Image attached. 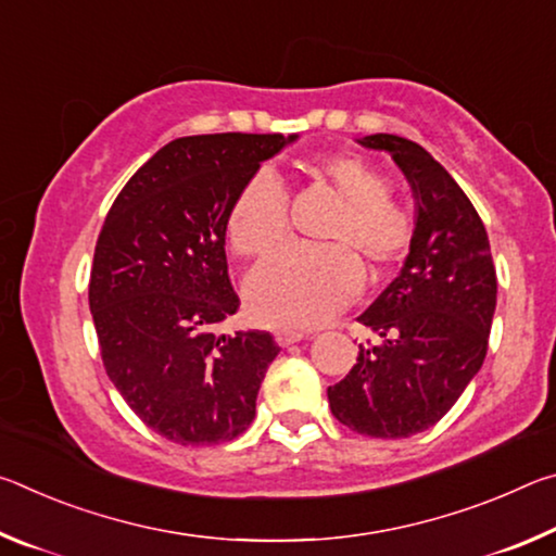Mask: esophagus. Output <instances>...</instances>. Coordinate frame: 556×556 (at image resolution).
<instances>
[{
    "label": "esophagus",
    "instance_id": "obj_1",
    "mask_svg": "<svg viewBox=\"0 0 556 556\" xmlns=\"http://www.w3.org/2000/svg\"><path fill=\"white\" fill-rule=\"evenodd\" d=\"M301 338H306V333L304 331H291V328H281V331L275 333V341H277L279 348L294 345V343L301 341Z\"/></svg>",
    "mask_w": 556,
    "mask_h": 556
}]
</instances>
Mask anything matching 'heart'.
<instances>
[{
	"label": "heart",
	"mask_w": 556,
	"mask_h": 556,
	"mask_svg": "<svg viewBox=\"0 0 556 556\" xmlns=\"http://www.w3.org/2000/svg\"><path fill=\"white\" fill-rule=\"evenodd\" d=\"M308 172L328 188L341 211L324 232L328 248H291L252 271L244 287L248 312L260 324L314 328L341 314L363 289V267L378 279L402 262L414 220L392 199L382 168L357 154H331ZM230 250L242 260L275 252L289 235V195L269 172L252 174L225 218Z\"/></svg>",
	"instance_id": "heart-1"
}]
</instances>
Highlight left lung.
<instances>
[{
	"mask_svg": "<svg viewBox=\"0 0 556 556\" xmlns=\"http://www.w3.org/2000/svg\"><path fill=\"white\" fill-rule=\"evenodd\" d=\"M412 184L417 225L400 277L357 321L378 336L328 388L333 417L375 439L434 427L481 370L495 314L497 279L485 225L451 174L425 147L370 135Z\"/></svg>",
	"mask_w": 556,
	"mask_h": 556,
	"instance_id": "1",
	"label": "left lung"
}]
</instances>
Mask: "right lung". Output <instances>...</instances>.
<instances>
[{
  "label": "right lung",
  "mask_w": 556,
  "mask_h": 556,
  "mask_svg": "<svg viewBox=\"0 0 556 556\" xmlns=\"http://www.w3.org/2000/svg\"><path fill=\"white\" fill-rule=\"evenodd\" d=\"M294 139H174L129 178L100 230L88 299L102 365L131 412L174 444H223L255 419L279 345L267 331H220L240 308L225 218L242 184Z\"/></svg>",
  "instance_id": "obj_1"
}]
</instances>
